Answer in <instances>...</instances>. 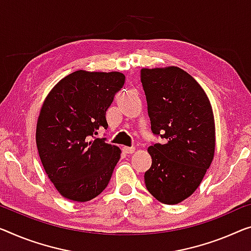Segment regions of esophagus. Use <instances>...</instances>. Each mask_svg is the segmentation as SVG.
I'll use <instances>...</instances> for the list:
<instances>
[{
    "mask_svg": "<svg viewBox=\"0 0 251 251\" xmlns=\"http://www.w3.org/2000/svg\"><path fill=\"white\" fill-rule=\"evenodd\" d=\"M123 151L125 153H128V154H132V153L135 152V148H129V147H124L123 148Z\"/></svg>",
    "mask_w": 251,
    "mask_h": 251,
    "instance_id": "1",
    "label": "esophagus"
}]
</instances>
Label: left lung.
I'll use <instances>...</instances> for the list:
<instances>
[{
  "label": "left lung",
  "mask_w": 251,
  "mask_h": 251,
  "mask_svg": "<svg viewBox=\"0 0 251 251\" xmlns=\"http://www.w3.org/2000/svg\"><path fill=\"white\" fill-rule=\"evenodd\" d=\"M141 81L152 132L166 138L164 144L148 149L152 164L144 174L145 186L161 203L179 204L198 188L214 159L211 102L200 83L180 67L142 69Z\"/></svg>",
  "instance_id": "left-lung-1"
}]
</instances>
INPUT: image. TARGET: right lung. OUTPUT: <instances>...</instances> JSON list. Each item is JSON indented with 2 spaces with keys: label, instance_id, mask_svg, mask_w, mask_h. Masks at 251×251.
I'll return each mask as SVG.
<instances>
[{
  "label": "right lung",
  "instance_id": "add662e5",
  "mask_svg": "<svg viewBox=\"0 0 251 251\" xmlns=\"http://www.w3.org/2000/svg\"><path fill=\"white\" fill-rule=\"evenodd\" d=\"M124 82L121 72L78 70L58 81L44 100L37 149L45 173L66 200L91 201L110 180L122 151L93 137L108 127L106 110Z\"/></svg>",
  "mask_w": 251,
  "mask_h": 251
}]
</instances>
